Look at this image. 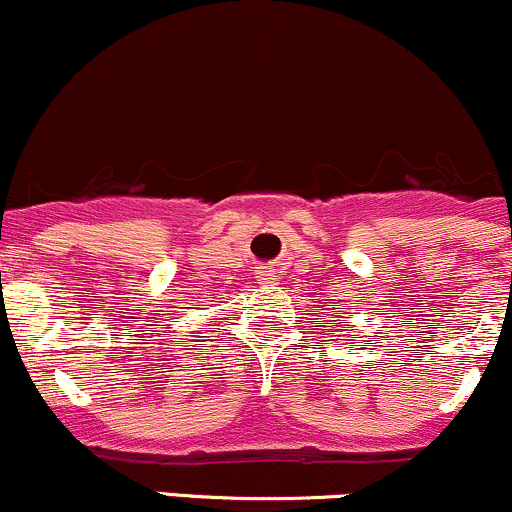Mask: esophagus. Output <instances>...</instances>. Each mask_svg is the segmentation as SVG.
<instances>
[{
    "label": "esophagus",
    "mask_w": 512,
    "mask_h": 512,
    "mask_svg": "<svg viewBox=\"0 0 512 512\" xmlns=\"http://www.w3.org/2000/svg\"><path fill=\"white\" fill-rule=\"evenodd\" d=\"M257 279H260V282H265V284H272L274 282V272H272V269H267V267H260V269H257Z\"/></svg>",
    "instance_id": "1"
}]
</instances>
